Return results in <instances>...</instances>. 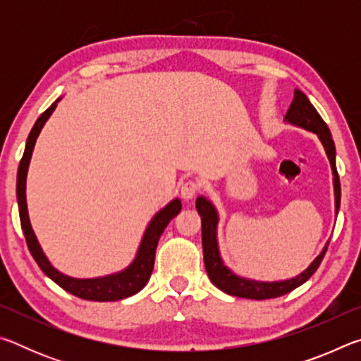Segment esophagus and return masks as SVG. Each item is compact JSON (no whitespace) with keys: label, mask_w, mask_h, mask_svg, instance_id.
<instances>
[{"label":"esophagus","mask_w":361,"mask_h":361,"mask_svg":"<svg viewBox=\"0 0 361 361\" xmlns=\"http://www.w3.org/2000/svg\"><path fill=\"white\" fill-rule=\"evenodd\" d=\"M199 183L197 181H192L189 180L186 183H183L181 185V197L185 200H192L195 197V194L199 192Z\"/></svg>","instance_id":"esophagus-1"}]
</instances>
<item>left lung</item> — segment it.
<instances>
[{
  "label": "left lung",
  "instance_id": "left-lung-1",
  "mask_svg": "<svg viewBox=\"0 0 361 361\" xmlns=\"http://www.w3.org/2000/svg\"><path fill=\"white\" fill-rule=\"evenodd\" d=\"M283 121L286 124L296 126L299 129L312 132L319 137L320 143L323 145V148H325L329 166H331L334 188V213L336 216H338L341 207V183L338 170H336V148L328 126L325 124V121L322 119V116L317 113V109L312 106V103L309 102L305 94L301 92L299 89H295V97H293V102L288 111L285 114ZM195 209H197L200 219H202V248L207 274H209L212 283L215 285L216 288L224 291L226 295L245 299H258V301L259 299H272L283 296L286 293H290L298 288V286L307 282V280L314 276V272L319 269L323 256H325L328 250L329 240L325 243V247L322 248L320 255L307 266V269H304V271L301 274H298L296 277L286 280H274V282H262V280L237 276L235 272H232L231 269L224 264L221 252H219V215L215 204H213L209 197H205V195H199L197 200H195Z\"/></svg>",
  "mask_w": 361,
  "mask_h": 361
}]
</instances>
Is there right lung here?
<instances>
[{
  "instance_id": "right-lung-1",
  "label": "right lung",
  "mask_w": 361,
  "mask_h": 361,
  "mask_svg": "<svg viewBox=\"0 0 361 361\" xmlns=\"http://www.w3.org/2000/svg\"><path fill=\"white\" fill-rule=\"evenodd\" d=\"M62 100V97L52 103L44 113H42L38 121L35 122L32 132L27 138L25 151H23V157L19 164V170H17V204H19V215H20V224L25 234V240L30 253L38 262L41 271L46 276L54 280L59 286H62L65 291L71 293L81 299H87V301H99V302H108V301H119V299H126L129 296L137 295L140 290L145 288L151 277L152 267H154V256H156V247L157 242L161 239L164 229L167 228L170 219L178 215L181 210V200L176 197L173 200L162 207L151 221L146 226L143 232L142 240L137 248L135 258L127 267L122 269L119 272L108 274V276L102 277H90V279H78L70 277L66 274L60 272L57 267L52 266V262L41 248L38 237H36L35 231L32 228L28 216V207H27V173L30 167V161H32V154L35 149L36 138L39 137L42 127L51 118L54 109L57 108V103Z\"/></svg>"
}]
</instances>
